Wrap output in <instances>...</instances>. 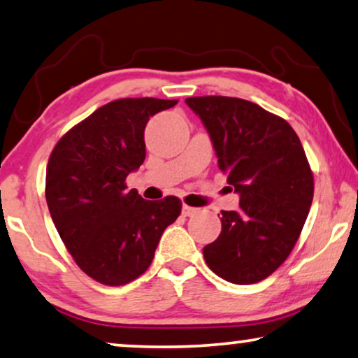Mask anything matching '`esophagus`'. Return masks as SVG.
<instances>
[{"label":"esophagus","instance_id":"34e87169","mask_svg":"<svg viewBox=\"0 0 358 358\" xmlns=\"http://www.w3.org/2000/svg\"><path fill=\"white\" fill-rule=\"evenodd\" d=\"M196 213H198V209L191 208L188 204H183V208H181V214H183L185 217H191V215H194Z\"/></svg>","mask_w":358,"mask_h":358}]
</instances>
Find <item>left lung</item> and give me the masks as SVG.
<instances>
[{
    "mask_svg": "<svg viewBox=\"0 0 358 358\" xmlns=\"http://www.w3.org/2000/svg\"><path fill=\"white\" fill-rule=\"evenodd\" d=\"M185 102L240 196L238 209L222 210V231L204 246V259L231 284H255L287 259L310 213L315 185L303 145L284 118L248 100L208 95Z\"/></svg>",
    "mask_w": 358,
    "mask_h": 358,
    "instance_id": "obj_1",
    "label": "left lung"
}]
</instances>
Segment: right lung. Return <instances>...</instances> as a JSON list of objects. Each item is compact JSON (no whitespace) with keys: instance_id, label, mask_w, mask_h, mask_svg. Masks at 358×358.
Returning <instances> with one entry per match:
<instances>
[{"instance_id":"add662e5","label":"right lung","mask_w":358,"mask_h":358,"mask_svg":"<svg viewBox=\"0 0 358 358\" xmlns=\"http://www.w3.org/2000/svg\"><path fill=\"white\" fill-rule=\"evenodd\" d=\"M177 102L113 100L69 129L50 155V215L76 264L100 284L124 285L144 274L181 213L175 196L145 201L124 183L145 159L149 118Z\"/></svg>"}]
</instances>
